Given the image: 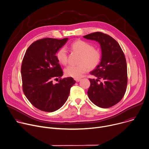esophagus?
I'll return each mask as SVG.
<instances>
[{
  "mask_svg": "<svg viewBox=\"0 0 149 149\" xmlns=\"http://www.w3.org/2000/svg\"><path fill=\"white\" fill-rule=\"evenodd\" d=\"M74 80H75V81L76 82H79V81H80V79H78V78H75Z\"/></svg>",
  "mask_w": 149,
  "mask_h": 149,
  "instance_id": "esophagus-1",
  "label": "esophagus"
}]
</instances>
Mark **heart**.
<instances>
[{"mask_svg":"<svg viewBox=\"0 0 149 149\" xmlns=\"http://www.w3.org/2000/svg\"><path fill=\"white\" fill-rule=\"evenodd\" d=\"M70 49L80 55L77 66H69L65 70V74L68 76L80 78L88 69H94L100 63L102 54L100 50L94 48L92 44L82 40H77L70 45ZM57 60L61 64L66 65L68 61V56L64 47L59 49L56 52Z\"/></svg>","mask_w":149,"mask_h":149,"instance_id":"heart-1","label":"heart"}]
</instances>
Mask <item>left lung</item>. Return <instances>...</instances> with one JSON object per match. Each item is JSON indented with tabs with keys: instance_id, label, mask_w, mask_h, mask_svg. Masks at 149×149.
<instances>
[{
	"instance_id": "8db88e82",
	"label": "left lung",
	"mask_w": 149,
	"mask_h": 149,
	"mask_svg": "<svg viewBox=\"0 0 149 149\" xmlns=\"http://www.w3.org/2000/svg\"><path fill=\"white\" fill-rule=\"evenodd\" d=\"M83 38L98 42L102 49L101 62L91 72L97 79H89L88 98L98 107H110L122 99L126 91L127 71L125 54L117 42L107 34L97 32Z\"/></svg>"
}]
</instances>
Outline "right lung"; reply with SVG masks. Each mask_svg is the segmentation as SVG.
Returning <instances> with one entry per match:
<instances>
[{
    "label": "right lung",
    "instance_id": "obj_1",
    "mask_svg": "<svg viewBox=\"0 0 149 149\" xmlns=\"http://www.w3.org/2000/svg\"><path fill=\"white\" fill-rule=\"evenodd\" d=\"M68 38H44L30 46L21 66L23 91L31 104L37 109L53 112L66 102L70 88L76 83L72 77L61 79L63 72L56 56L57 50ZM60 78L56 84L53 79Z\"/></svg>",
    "mask_w": 149,
    "mask_h": 149
}]
</instances>
